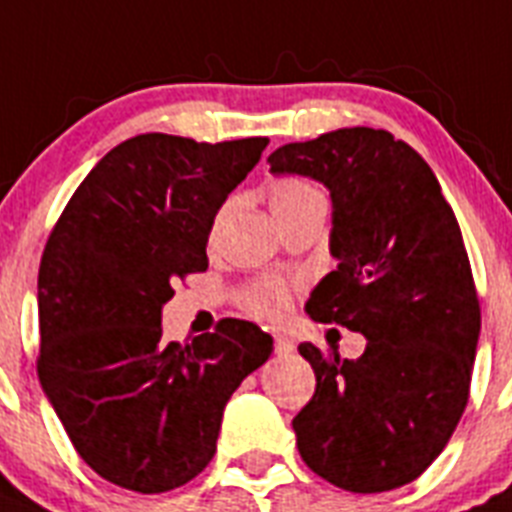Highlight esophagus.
Wrapping results in <instances>:
<instances>
[{"mask_svg":"<svg viewBox=\"0 0 512 512\" xmlns=\"http://www.w3.org/2000/svg\"><path fill=\"white\" fill-rule=\"evenodd\" d=\"M293 348H296V345H293L291 337L275 335V353H278V355H288V353H293Z\"/></svg>","mask_w":512,"mask_h":512,"instance_id":"obj_1","label":"esophagus"}]
</instances>
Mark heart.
<instances>
[{"label":"heart","mask_w":512,"mask_h":512,"mask_svg":"<svg viewBox=\"0 0 512 512\" xmlns=\"http://www.w3.org/2000/svg\"><path fill=\"white\" fill-rule=\"evenodd\" d=\"M268 201L273 208L278 224L288 219H296L301 213L317 211V208L327 206L324 193L319 185L304 177H281L273 180L268 188ZM224 219V211L219 213L216 226ZM293 283L283 281V278H257V281L244 283L237 291V301L247 314L265 322H278L286 317L288 306H291Z\"/></svg>","instance_id":"1"}]
</instances>
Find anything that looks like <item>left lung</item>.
<instances>
[{
	"instance_id": "8db88e82",
	"label": "left lung",
	"mask_w": 512,
	"mask_h": 512,
	"mask_svg": "<svg viewBox=\"0 0 512 512\" xmlns=\"http://www.w3.org/2000/svg\"><path fill=\"white\" fill-rule=\"evenodd\" d=\"M268 162L330 188L340 265L306 309L368 340L355 361L299 345L317 376L293 417L301 459L340 490H397L438 459L469 402L482 314L459 221L428 162L389 131L340 128Z\"/></svg>"
}]
</instances>
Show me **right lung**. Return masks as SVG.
<instances>
[{
	"instance_id": "1",
	"label": "right lung",
	"mask_w": 512,
	"mask_h": 512,
	"mask_svg": "<svg viewBox=\"0 0 512 512\" xmlns=\"http://www.w3.org/2000/svg\"><path fill=\"white\" fill-rule=\"evenodd\" d=\"M265 146L133 136L84 177L48 237L38 379L84 464L123 490L157 495L198 477L226 402L273 350L242 319L188 345L162 337L172 283L206 273L213 216Z\"/></svg>"
}]
</instances>
